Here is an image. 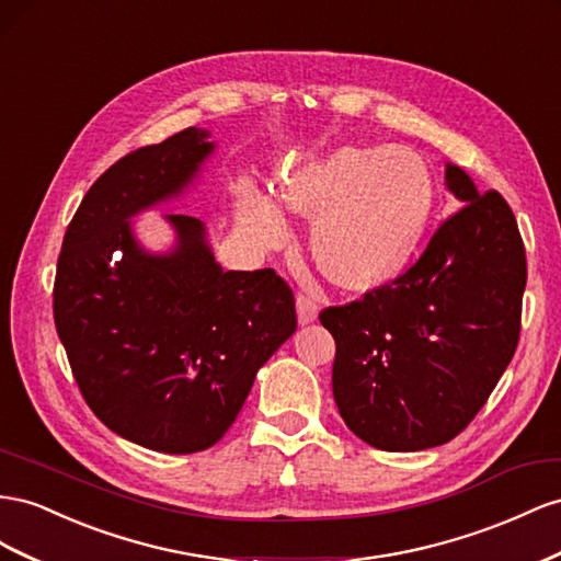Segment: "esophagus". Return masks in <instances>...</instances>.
Segmentation results:
<instances>
[{
  "label": "esophagus",
  "mask_w": 561,
  "mask_h": 561,
  "mask_svg": "<svg viewBox=\"0 0 561 561\" xmlns=\"http://www.w3.org/2000/svg\"><path fill=\"white\" fill-rule=\"evenodd\" d=\"M318 318V307L316 301L309 299L307 295H297V321L299 325H309Z\"/></svg>",
  "instance_id": "1"
}]
</instances>
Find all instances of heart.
Instances as JSON below:
<instances>
[{"instance_id":"1","label":"heart","mask_w":561,"mask_h":561,"mask_svg":"<svg viewBox=\"0 0 561 561\" xmlns=\"http://www.w3.org/2000/svg\"><path fill=\"white\" fill-rule=\"evenodd\" d=\"M427 164L401 146H342L293 162L278 174L274 203L243 184L238 215L252 243L285 236L280 211L316 215L311 248L325 274L344 285H375L411 262L432 215Z\"/></svg>"}]
</instances>
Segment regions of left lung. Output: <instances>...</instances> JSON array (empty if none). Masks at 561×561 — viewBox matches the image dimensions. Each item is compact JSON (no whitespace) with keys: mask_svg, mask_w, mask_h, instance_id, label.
I'll return each instance as SVG.
<instances>
[{"mask_svg":"<svg viewBox=\"0 0 561 561\" xmlns=\"http://www.w3.org/2000/svg\"><path fill=\"white\" fill-rule=\"evenodd\" d=\"M462 207L397 280L321 311L335 337L332 393L358 438L425 450L458 436L486 403L519 342L526 252L510 205L458 164Z\"/></svg>","mask_w":561,"mask_h":561,"instance_id":"left-lung-1","label":"left lung"}]
</instances>
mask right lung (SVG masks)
I'll list each match as a JSON object with an SVG mask.
<instances>
[{"label": "right lung", "mask_w": 561, "mask_h": 561, "mask_svg": "<svg viewBox=\"0 0 561 561\" xmlns=\"http://www.w3.org/2000/svg\"><path fill=\"white\" fill-rule=\"evenodd\" d=\"M188 127L117 160L68 226L54 321L87 405L150 450L186 456L233 425L264 363L297 330L274 268L224 271L201 219L164 215L174 245L148 252L131 217L184 193L215 144Z\"/></svg>", "instance_id": "right-lung-1"}]
</instances>
